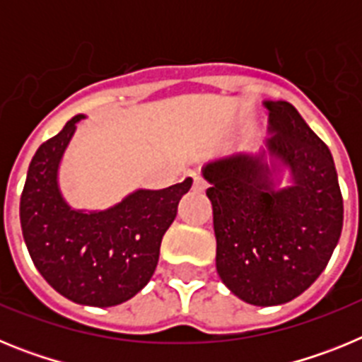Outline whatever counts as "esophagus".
<instances>
[{
    "label": "esophagus",
    "mask_w": 362,
    "mask_h": 362,
    "mask_svg": "<svg viewBox=\"0 0 362 362\" xmlns=\"http://www.w3.org/2000/svg\"><path fill=\"white\" fill-rule=\"evenodd\" d=\"M192 188H194V192H204V188H206V181H204L203 177H196L194 179Z\"/></svg>",
    "instance_id": "1"
}]
</instances>
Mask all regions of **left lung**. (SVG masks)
<instances>
[{
  "instance_id": "8db88e82",
  "label": "left lung",
  "mask_w": 362,
  "mask_h": 362,
  "mask_svg": "<svg viewBox=\"0 0 362 362\" xmlns=\"http://www.w3.org/2000/svg\"><path fill=\"white\" fill-rule=\"evenodd\" d=\"M268 152L292 172L274 190L263 158L232 156L204 166L212 201L221 281L245 303L276 306L321 276L343 230V196L334 158L297 108L268 101Z\"/></svg>"
}]
</instances>
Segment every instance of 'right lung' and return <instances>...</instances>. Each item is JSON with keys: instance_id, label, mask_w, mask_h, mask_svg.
I'll list each match as a JSON object with an SVG mask.
<instances>
[{"instance_id": "add662e5", "label": "right lung", "mask_w": 362, "mask_h": 362, "mask_svg": "<svg viewBox=\"0 0 362 362\" xmlns=\"http://www.w3.org/2000/svg\"><path fill=\"white\" fill-rule=\"evenodd\" d=\"M79 119L72 117L34 153L19 219L45 281L78 305L107 308L129 300L153 276L161 239L192 179L163 190H137L105 212L72 210L57 188V166Z\"/></svg>"}]
</instances>
